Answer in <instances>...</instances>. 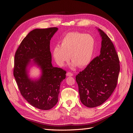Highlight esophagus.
<instances>
[{
  "instance_id": "obj_1",
  "label": "esophagus",
  "mask_w": 133,
  "mask_h": 133,
  "mask_svg": "<svg viewBox=\"0 0 133 133\" xmlns=\"http://www.w3.org/2000/svg\"><path fill=\"white\" fill-rule=\"evenodd\" d=\"M66 75L68 76H72L73 75V74L71 73V72H68V73H66Z\"/></svg>"
}]
</instances>
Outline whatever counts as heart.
<instances>
[{
    "mask_svg": "<svg viewBox=\"0 0 133 133\" xmlns=\"http://www.w3.org/2000/svg\"><path fill=\"white\" fill-rule=\"evenodd\" d=\"M95 47L94 37L77 31L67 33L60 42V46L54 47L53 55L58 65L63 66L69 57L73 66L84 68L89 64Z\"/></svg>",
    "mask_w": 133,
    "mask_h": 133,
    "instance_id": "1",
    "label": "heart"
}]
</instances>
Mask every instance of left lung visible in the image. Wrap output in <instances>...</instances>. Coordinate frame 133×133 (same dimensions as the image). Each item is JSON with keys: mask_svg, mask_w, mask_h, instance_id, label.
Listing matches in <instances>:
<instances>
[{"mask_svg": "<svg viewBox=\"0 0 133 133\" xmlns=\"http://www.w3.org/2000/svg\"><path fill=\"white\" fill-rule=\"evenodd\" d=\"M98 30L102 39L100 54L75 78L80 100L89 108L102 105L110 97L116 87L120 71L119 57L113 43L102 30Z\"/></svg>", "mask_w": 133, "mask_h": 133, "instance_id": "left-lung-1", "label": "left lung"}]
</instances>
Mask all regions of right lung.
<instances>
[{
  "label": "right lung",
  "mask_w": 133,
  "mask_h": 133,
  "mask_svg": "<svg viewBox=\"0 0 133 133\" xmlns=\"http://www.w3.org/2000/svg\"><path fill=\"white\" fill-rule=\"evenodd\" d=\"M57 30L56 27L33 30L15 54L13 74L21 94L30 105L41 110H49L56 105L60 83L66 76L65 70L51 64L50 41ZM31 58L42 72L41 77L35 81L28 78L26 71Z\"/></svg>",
  "instance_id": "right-lung-1"
}]
</instances>
